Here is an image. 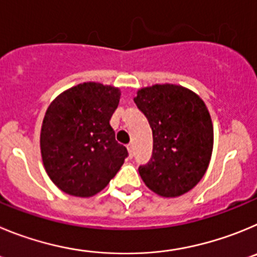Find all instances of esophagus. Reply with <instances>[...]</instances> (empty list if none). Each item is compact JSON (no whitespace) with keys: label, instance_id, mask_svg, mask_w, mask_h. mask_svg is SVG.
<instances>
[{"label":"esophagus","instance_id":"esophagus-1","mask_svg":"<svg viewBox=\"0 0 257 257\" xmlns=\"http://www.w3.org/2000/svg\"><path fill=\"white\" fill-rule=\"evenodd\" d=\"M128 152H129V156L131 157H133L134 156V146L132 145H128Z\"/></svg>","mask_w":257,"mask_h":257}]
</instances>
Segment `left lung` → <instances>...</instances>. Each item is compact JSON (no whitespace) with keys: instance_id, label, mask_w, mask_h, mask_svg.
<instances>
[{"instance_id":"obj_1","label":"left lung","mask_w":257,"mask_h":257,"mask_svg":"<svg viewBox=\"0 0 257 257\" xmlns=\"http://www.w3.org/2000/svg\"><path fill=\"white\" fill-rule=\"evenodd\" d=\"M134 102L147 117L154 147L138 172L163 197H178L202 179L211 159L214 132L206 105L189 89L174 84L142 88Z\"/></svg>"}]
</instances>
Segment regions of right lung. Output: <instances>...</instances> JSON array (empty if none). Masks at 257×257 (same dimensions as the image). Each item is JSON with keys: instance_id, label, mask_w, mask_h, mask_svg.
Instances as JSON below:
<instances>
[{"instance_id": "1", "label": "right lung", "mask_w": 257, "mask_h": 257, "mask_svg": "<svg viewBox=\"0 0 257 257\" xmlns=\"http://www.w3.org/2000/svg\"><path fill=\"white\" fill-rule=\"evenodd\" d=\"M119 100L115 87L88 82L68 89L48 106L41 152L48 177L62 192L77 197L96 195L128 157L110 125Z\"/></svg>"}]
</instances>
